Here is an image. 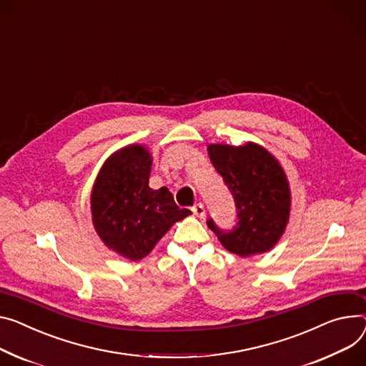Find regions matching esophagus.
<instances>
[{
  "instance_id": "34e87169",
  "label": "esophagus",
  "mask_w": 366,
  "mask_h": 366,
  "mask_svg": "<svg viewBox=\"0 0 366 366\" xmlns=\"http://www.w3.org/2000/svg\"><path fill=\"white\" fill-rule=\"evenodd\" d=\"M192 212L196 215V217H204L205 215V207L202 204H194L192 207Z\"/></svg>"
}]
</instances>
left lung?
I'll return each instance as SVG.
<instances>
[{"mask_svg": "<svg viewBox=\"0 0 366 366\" xmlns=\"http://www.w3.org/2000/svg\"><path fill=\"white\" fill-rule=\"evenodd\" d=\"M211 162L236 204V226L226 230L212 218L207 226L221 244L246 258L269 250L283 234L290 212V190L283 168L264 148L209 145Z\"/></svg>", "mask_w": 366, "mask_h": 366, "instance_id": "obj_1", "label": "left lung"}]
</instances>
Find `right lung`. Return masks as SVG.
I'll return each mask as SVG.
<instances>
[{
	"instance_id": "add662e5",
	"label": "right lung",
	"mask_w": 366,
	"mask_h": 366,
	"mask_svg": "<svg viewBox=\"0 0 366 366\" xmlns=\"http://www.w3.org/2000/svg\"><path fill=\"white\" fill-rule=\"evenodd\" d=\"M151 164L144 147H126L108 158L92 190L97 233L130 261L147 257L176 221L192 214L177 207L167 187L152 190L148 186Z\"/></svg>"
}]
</instances>
